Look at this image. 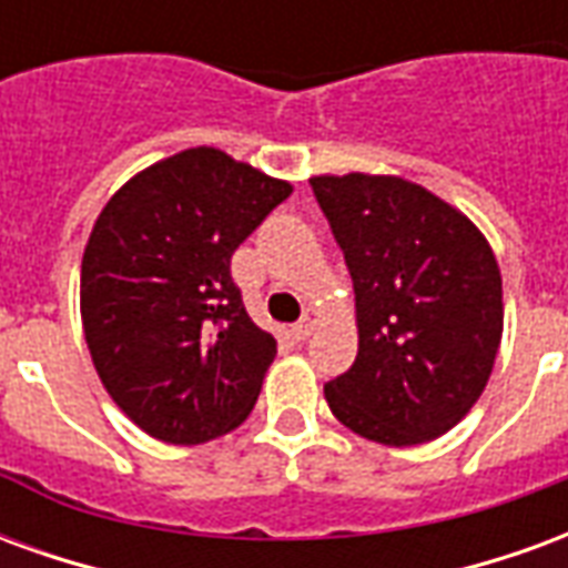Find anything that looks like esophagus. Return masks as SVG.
Masks as SVG:
<instances>
[{"instance_id":"1","label":"esophagus","mask_w":568,"mask_h":568,"mask_svg":"<svg viewBox=\"0 0 568 568\" xmlns=\"http://www.w3.org/2000/svg\"><path fill=\"white\" fill-rule=\"evenodd\" d=\"M316 320H320V313H316V310H307V313L301 316V322H295L292 334H295L297 341H307L310 334H313V325H316Z\"/></svg>"}]
</instances>
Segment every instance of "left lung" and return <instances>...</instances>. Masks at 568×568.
Wrapping results in <instances>:
<instances>
[{
	"label": "left lung",
	"instance_id": "1",
	"mask_svg": "<svg viewBox=\"0 0 568 568\" xmlns=\"http://www.w3.org/2000/svg\"><path fill=\"white\" fill-rule=\"evenodd\" d=\"M356 292L358 356L325 383L356 435L414 447L475 407L501 341L493 248L450 203L398 175L310 179Z\"/></svg>",
	"mask_w": 568,
	"mask_h": 568
}]
</instances>
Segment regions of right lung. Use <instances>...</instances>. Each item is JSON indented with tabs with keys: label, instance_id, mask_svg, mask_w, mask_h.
Instances as JSON below:
<instances>
[{
	"label": "right lung",
	"instance_id": "1",
	"mask_svg": "<svg viewBox=\"0 0 568 568\" xmlns=\"http://www.w3.org/2000/svg\"><path fill=\"white\" fill-rule=\"evenodd\" d=\"M292 185L187 149L105 203L81 258V322L93 368L124 414L166 444H203L255 407L276 356L231 276L236 246Z\"/></svg>",
	"mask_w": 568,
	"mask_h": 568
}]
</instances>
